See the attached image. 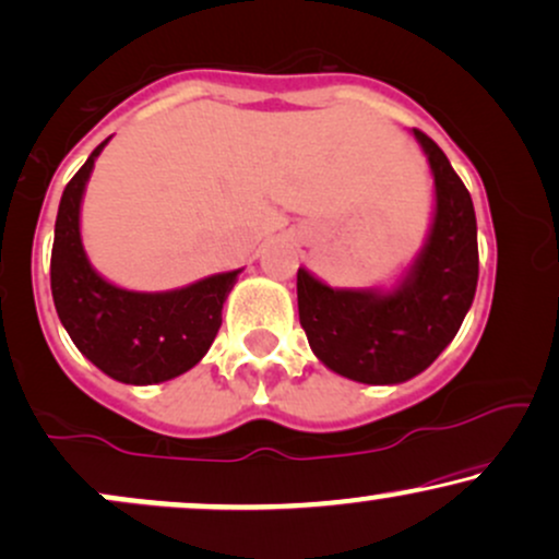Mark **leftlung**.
I'll use <instances>...</instances> for the list:
<instances>
[{
	"label": "left lung",
	"instance_id": "left-lung-1",
	"mask_svg": "<svg viewBox=\"0 0 559 559\" xmlns=\"http://www.w3.org/2000/svg\"><path fill=\"white\" fill-rule=\"evenodd\" d=\"M437 188L429 242L395 293L332 290L298 269V313L308 345L332 371L364 384H397L437 360L476 295V212L444 151L416 130Z\"/></svg>",
	"mask_w": 559,
	"mask_h": 559
}]
</instances>
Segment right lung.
Masks as SVG:
<instances>
[{"label": "right lung", "instance_id": "add662e5", "mask_svg": "<svg viewBox=\"0 0 559 559\" xmlns=\"http://www.w3.org/2000/svg\"><path fill=\"white\" fill-rule=\"evenodd\" d=\"M107 141L72 175L59 201L51 298L72 343L104 373L124 384L167 382L206 356L238 272L214 274L169 293L122 290L98 277L81 246V199Z\"/></svg>", "mask_w": 559, "mask_h": 559}]
</instances>
